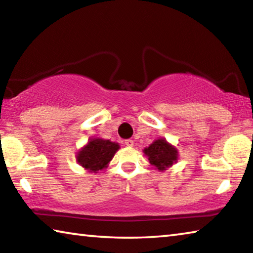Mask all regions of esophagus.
<instances>
[{
  "instance_id": "34e87169",
  "label": "esophagus",
  "mask_w": 253,
  "mask_h": 253,
  "mask_svg": "<svg viewBox=\"0 0 253 253\" xmlns=\"http://www.w3.org/2000/svg\"><path fill=\"white\" fill-rule=\"evenodd\" d=\"M125 145H126V146H128V147H132V146H134V140H132V139H126L125 140Z\"/></svg>"
}]
</instances>
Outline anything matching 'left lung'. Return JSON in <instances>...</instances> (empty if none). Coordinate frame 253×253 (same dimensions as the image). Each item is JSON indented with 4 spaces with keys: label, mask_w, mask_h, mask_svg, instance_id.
<instances>
[{
    "label": "left lung",
    "mask_w": 253,
    "mask_h": 253,
    "mask_svg": "<svg viewBox=\"0 0 253 253\" xmlns=\"http://www.w3.org/2000/svg\"><path fill=\"white\" fill-rule=\"evenodd\" d=\"M143 152L149 163L160 172L172 168L178 161L177 148L163 137L154 140L148 147L144 148Z\"/></svg>",
    "instance_id": "left-lung-1"
}]
</instances>
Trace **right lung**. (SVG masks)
Returning a JSON list of instances; mask_svg holds the SVG:
<instances>
[{"instance_id": "right-lung-1", "label": "right lung", "mask_w": 253, "mask_h": 253, "mask_svg": "<svg viewBox=\"0 0 253 253\" xmlns=\"http://www.w3.org/2000/svg\"><path fill=\"white\" fill-rule=\"evenodd\" d=\"M121 148L119 144L109 139L91 138L76 154V161L90 173H97L106 169L115 154Z\"/></svg>"}]
</instances>
